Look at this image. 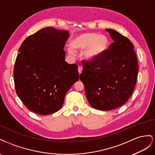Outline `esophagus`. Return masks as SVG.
Listing matches in <instances>:
<instances>
[{
  "label": "esophagus",
  "instance_id": "esophagus-1",
  "mask_svg": "<svg viewBox=\"0 0 155 155\" xmlns=\"http://www.w3.org/2000/svg\"><path fill=\"white\" fill-rule=\"evenodd\" d=\"M78 71L79 74H81L82 73V67H81V66H79V67L78 68Z\"/></svg>",
  "mask_w": 155,
  "mask_h": 155
}]
</instances>
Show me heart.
Wrapping results in <instances>:
<instances>
[{"instance_id": "obj_1", "label": "heart", "mask_w": 155, "mask_h": 155, "mask_svg": "<svg viewBox=\"0 0 155 155\" xmlns=\"http://www.w3.org/2000/svg\"><path fill=\"white\" fill-rule=\"evenodd\" d=\"M71 46L68 47L69 54H74L73 48L81 51L86 49L84 58L91 61L99 58L108 50L109 39L104 35L95 32H85L75 36L71 41Z\"/></svg>"}]
</instances>
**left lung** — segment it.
<instances>
[{"label":"left lung","mask_w":155,"mask_h":155,"mask_svg":"<svg viewBox=\"0 0 155 155\" xmlns=\"http://www.w3.org/2000/svg\"><path fill=\"white\" fill-rule=\"evenodd\" d=\"M106 30L114 42L99 58L83 60L80 74L88 102L100 110H111L124 104L134 91L138 72L133 44L116 30Z\"/></svg>","instance_id":"8db88e82"}]
</instances>
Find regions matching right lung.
I'll return each instance as SVG.
<instances>
[{
    "mask_svg": "<svg viewBox=\"0 0 155 155\" xmlns=\"http://www.w3.org/2000/svg\"><path fill=\"white\" fill-rule=\"evenodd\" d=\"M69 36L67 30L46 27L26 38L19 48L14 69L15 88L33 112L58 111L67 92L78 81L77 65L65 61Z\"/></svg>",
    "mask_w": 155,
    "mask_h": 155,
    "instance_id": "right-lung-1",
    "label": "right lung"
}]
</instances>
